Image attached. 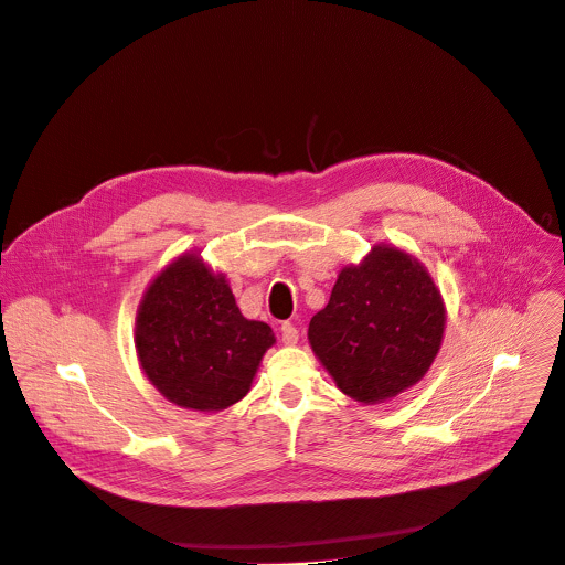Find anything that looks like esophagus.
Masks as SVG:
<instances>
[{
    "label": "esophagus",
    "instance_id": "34e87169",
    "mask_svg": "<svg viewBox=\"0 0 565 565\" xmlns=\"http://www.w3.org/2000/svg\"><path fill=\"white\" fill-rule=\"evenodd\" d=\"M280 334H282V343L285 345H296L298 343V330L291 323H282L280 326Z\"/></svg>",
    "mask_w": 565,
    "mask_h": 565
}]
</instances>
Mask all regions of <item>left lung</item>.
<instances>
[{
  "mask_svg": "<svg viewBox=\"0 0 565 565\" xmlns=\"http://www.w3.org/2000/svg\"><path fill=\"white\" fill-rule=\"evenodd\" d=\"M445 323V302L426 267L397 246L377 244L341 269L307 339L341 393L380 404L424 377Z\"/></svg>",
  "mask_w": 565,
  "mask_h": 565,
  "instance_id": "1",
  "label": "left lung"
}]
</instances>
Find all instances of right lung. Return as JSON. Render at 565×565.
I'll return each mask as SVG.
<instances>
[{
  "label": "right lung",
  "instance_id": "obj_1",
  "mask_svg": "<svg viewBox=\"0 0 565 565\" xmlns=\"http://www.w3.org/2000/svg\"><path fill=\"white\" fill-rule=\"evenodd\" d=\"M135 343L146 377L168 402L215 413L248 393L276 337L242 317L222 274L183 254L146 289Z\"/></svg>",
  "mask_w": 565,
  "mask_h": 565
}]
</instances>
